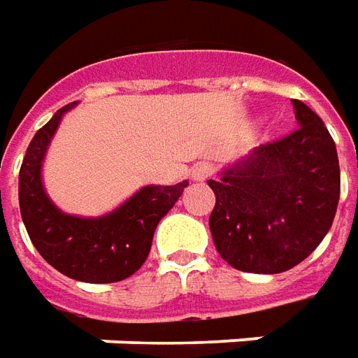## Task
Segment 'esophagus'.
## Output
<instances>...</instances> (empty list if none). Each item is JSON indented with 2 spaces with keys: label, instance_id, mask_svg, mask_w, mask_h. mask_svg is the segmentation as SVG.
I'll use <instances>...</instances> for the list:
<instances>
[{
  "label": "esophagus",
  "instance_id": "1",
  "mask_svg": "<svg viewBox=\"0 0 358 358\" xmlns=\"http://www.w3.org/2000/svg\"><path fill=\"white\" fill-rule=\"evenodd\" d=\"M212 173H214V167H212V164H208V162H199V164L193 167V171H191L194 181H206Z\"/></svg>",
  "mask_w": 358,
  "mask_h": 358
}]
</instances>
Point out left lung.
Instances as JSON below:
<instances>
[{
  "instance_id": "8db88e82",
  "label": "left lung",
  "mask_w": 358,
  "mask_h": 358,
  "mask_svg": "<svg viewBox=\"0 0 358 358\" xmlns=\"http://www.w3.org/2000/svg\"><path fill=\"white\" fill-rule=\"evenodd\" d=\"M298 128L261 144L210 179L216 204L212 240L243 273L275 275L296 267L334 224L341 193L339 159L324 120L292 99Z\"/></svg>"
}]
</instances>
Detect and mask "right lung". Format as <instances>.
Listing matches in <instances>:
<instances>
[{"mask_svg":"<svg viewBox=\"0 0 358 358\" xmlns=\"http://www.w3.org/2000/svg\"><path fill=\"white\" fill-rule=\"evenodd\" d=\"M70 103L44 124L27 148L19 171V206L36 251L66 277L81 282H117L144 265L159 220L173 208L189 181L146 185L113 212L83 218L62 212L43 185L44 155Z\"/></svg>","mask_w":358,"mask_h":358,"instance_id":"add662e5","label":"right lung"}]
</instances>
